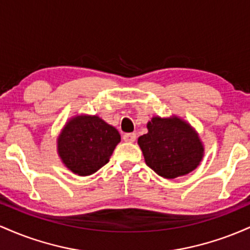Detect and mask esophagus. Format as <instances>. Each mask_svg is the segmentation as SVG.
I'll return each mask as SVG.
<instances>
[{
	"label": "esophagus",
	"mask_w": 250,
	"mask_h": 250,
	"mask_svg": "<svg viewBox=\"0 0 250 250\" xmlns=\"http://www.w3.org/2000/svg\"><path fill=\"white\" fill-rule=\"evenodd\" d=\"M135 140H136V134L129 133V134L123 135V141H125V142L131 143V142H134Z\"/></svg>",
	"instance_id": "1"
}]
</instances>
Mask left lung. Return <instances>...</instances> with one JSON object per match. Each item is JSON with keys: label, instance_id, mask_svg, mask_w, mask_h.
I'll return each mask as SVG.
<instances>
[{"label": "left lung", "instance_id": "obj_1", "mask_svg": "<svg viewBox=\"0 0 250 250\" xmlns=\"http://www.w3.org/2000/svg\"><path fill=\"white\" fill-rule=\"evenodd\" d=\"M148 133L137 140L146 165L165 179L193 171L205 156V146L190 123L176 115L153 116Z\"/></svg>", "mask_w": 250, "mask_h": 250}]
</instances>
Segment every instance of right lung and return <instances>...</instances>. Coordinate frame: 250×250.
<instances>
[{"label": "right lung", "mask_w": 250, "mask_h": 250, "mask_svg": "<svg viewBox=\"0 0 250 250\" xmlns=\"http://www.w3.org/2000/svg\"><path fill=\"white\" fill-rule=\"evenodd\" d=\"M121 141L116 128L97 115H75L63 125L57 137V154L63 165L79 176L96 173L109 162Z\"/></svg>", "instance_id": "1"}]
</instances>
